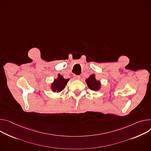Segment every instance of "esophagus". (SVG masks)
Here are the masks:
<instances>
[{"mask_svg":"<svg viewBox=\"0 0 151 151\" xmlns=\"http://www.w3.org/2000/svg\"><path fill=\"white\" fill-rule=\"evenodd\" d=\"M73 79L75 80H79L81 79V76L79 75H74L73 76Z\"/></svg>","mask_w":151,"mask_h":151,"instance_id":"1","label":"esophagus"}]
</instances>
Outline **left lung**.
Masks as SVG:
<instances>
[{
	"mask_svg": "<svg viewBox=\"0 0 151 151\" xmlns=\"http://www.w3.org/2000/svg\"><path fill=\"white\" fill-rule=\"evenodd\" d=\"M86 82L88 87L93 91H98L101 88V83L100 81L96 79V75L92 74L86 79Z\"/></svg>",
	"mask_w": 151,
	"mask_h": 151,
	"instance_id": "obj_1",
	"label": "left lung"
}]
</instances>
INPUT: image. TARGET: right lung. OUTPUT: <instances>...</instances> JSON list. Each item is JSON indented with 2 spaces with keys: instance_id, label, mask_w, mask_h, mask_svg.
I'll return each instance as SVG.
<instances>
[{
  "instance_id": "right-lung-1",
  "label": "right lung",
  "mask_w": 151,
  "mask_h": 151,
  "mask_svg": "<svg viewBox=\"0 0 151 151\" xmlns=\"http://www.w3.org/2000/svg\"><path fill=\"white\" fill-rule=\"evenodd\" d=\"M70 79H64L60 74L58 75V77L54 79L53 83L50 85V89L54 93H60L64 89L66 84Z\"/></svg>"
}]
</instances>
